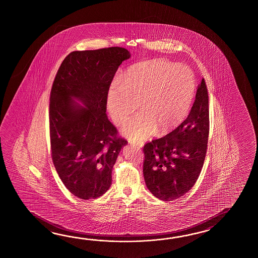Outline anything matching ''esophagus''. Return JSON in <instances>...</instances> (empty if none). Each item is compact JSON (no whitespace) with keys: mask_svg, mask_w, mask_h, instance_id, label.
<instances>
[{"mask_svg":"<svg viewBox=\"0 0 258 258\" xmlns=\"http://www.w3.org/2000/svg\"><path fill=\"white\" fill-rule=\"evenodd\" d=\"M137 148H141L143 147V143H137V144H134Z\"/></svg>","mask_w":258,"mask_h":258,"instance_id":"esophagus-1","label":"esophagus"}]
</instances>
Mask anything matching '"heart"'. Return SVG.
<instances>
[{"mask_svg":"<svg viewBox=\"0 0 258 258\" xmlns=\"http://www.w3.org/2000/svg\"><path fill=\"white\" fill-rule=\"evenodd\" d=\"M196 94V79L186 66L155 59L131 66L108 91L107 105L113 121L121 123L138 109L143 112L127 121L122 133L133 141L154 133L166 134L188 115Z\"/></svg>","mask_w":258,"mask_h":258,"instance_id":"1","label":"heart"}]
</instances>
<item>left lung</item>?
<instances>
[{
    "label": "left lung",
    "instance_id": "obj_1",
    "mask_svg": "<svg viewBox=\"0 0 258 258\" xmlns=\"http://www.w3.org/2000/svg\"><path fill=\"white\" fill-rule=\"evenodd\" d=\"M209 135V93L203 78L186 119L143 148L144 178L156 198L172 201L191 190L203 168Z\"/></svg>",
    "mask_w": 258,
    "mask_h": 258
}]
</instances>
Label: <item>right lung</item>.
<instances>
[{
    "mask_svg": "<svg viewBox=\"0 0 258 258\" xmlns=\"http://www.w3.org/2000/svg\"><path fill=\"white\" fill-rule=\"evenodd\" d=\"M129 58L121 47L72 51L55 76L49 95L51 159L66 188L84 200L109 190L113 165L127 144L106 107L116 71Z\"/></svg>",
    "mask_w": 258,
    "mask_h": 258,
    "instance_id": "right-lung-1",
    "label": "right lung"
}]
</instances>
